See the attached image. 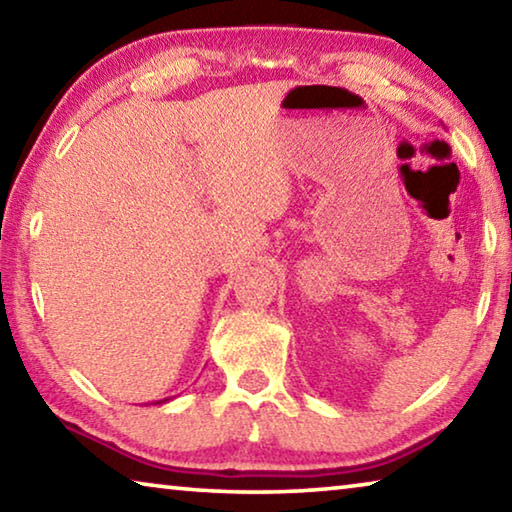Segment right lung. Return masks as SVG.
<instances>
[{"label":"right lung","instance_id":"obj_1","mask_svg":"<svg viewBox=\"0 0 512 512\" xmlns=\"http://www.w3.org/2000/svg\"><path fill=\"white\" fill-rule=\"evenodd\" d=\"M171 400V397H167V400H158V402H153V404H164V402H169Z\"/></svg>","mask_w":512,"mask_h":512}]
</instances>
